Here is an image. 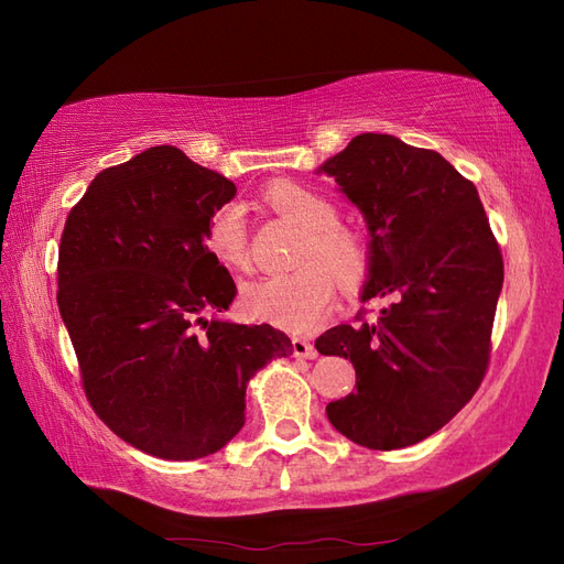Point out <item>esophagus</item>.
I'll list each match as a JSON object with an SVG mask.
<instances>
[{
  "mask_svg": "<svg viewBox=\"0 0 564 564\" xmlns=\"http://www.w3.org/2000/svg\"><path fill=\"white\" fill-rule=\"evenodd\" d=\"M293 354L301 356V358H315V356H317V349H315V346L310 344L307 339L295 337V339H293Z\"/></svg>",
  "mask_w": 564,
  "mask_h": 564,
  "instance_id": "obj_1",
  "label": "esophagus"
}]
</instances>
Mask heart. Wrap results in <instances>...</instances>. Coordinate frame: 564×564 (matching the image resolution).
I'll return each mask as SVG.
<instances>
[{"mask_svg": "<svg viewBox=\"0 0 564 564\" xmlns=\"http://www.w3.org/2000/svg\"><path fill=\"white\" fill-rule=\"evenodd\" d=\"M273 210L305 227L291 273L267 275L249 283L242 295L245 313L275 329L303 334L329 315L337 279L356 289L370 271V245L361 230L337 220V206L317 191L295 182H275L263 191ZM206 247L227 269H247L249 230L242 206L225 203L210 215Z\"/></svg>", "mask_w": 564, "mask_h": 564, "instance_id": "1", "label": "heart"}]
</instances>
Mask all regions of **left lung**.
Here are the masks:
<instances>
[{"label":"left lung","instance_id":"1","mask_svg":"<svg viewBox=\"0 0 564 564\" xmlns=\"http://www.w3.org/2000/svg\"><path fill=\"white\" fill-rule=\"evenodd\" d=\"M364 213L373 322L327 329L325 356L356 368V390L327 404L358 446L398 451L446 426L473 400L492 354L505 261L477 188L434 150L364 133L319 166Z\"/></svg>","mask_w":564,"mask_h":564}]
</instances>
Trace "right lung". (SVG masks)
<instances>
[{"mask_svg":"<svg viewBox=\"0 0 564 564\" xmlns=\"http://www.w3.org/2000/svg\"><path fill=\"white\" fill-rule=\"evenodd\" d=\"M235 184L172 145L109 166L72 206L57 307L91 410L164 460L220 451L245 426L249 380L293 344L271 325L206 319L237 293L206 247Z\"/></svg>","mask_w":564,"mask_h":564,"instance_id":"1","label":"right lung"}]
</instances>
